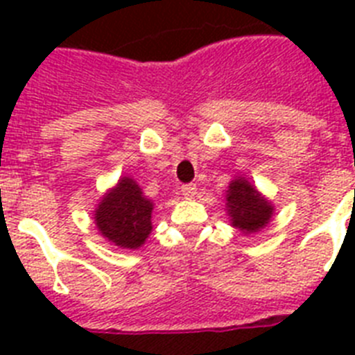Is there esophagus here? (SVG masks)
Masks as SVG:
<instances>
[{"label":"esophagus","mask_w":355,"mask_h":355,"mask_svg":"<svg viewBox=\"0 0 355 355\" xmlns=\"http://www.w3.org/2000/svg\"><path fill=\"white\" fill-rule=\"evenodd\" d=\"M181 193L184 196V199H193L197 196V187L193 183H188L181 187Z\"/></svg>","instance_id":"34e87169"}]
</instances>
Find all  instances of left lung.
Wrapping results in <instances>:
<instances>
[{
    "label": "left lung",
    "mask_w": 355,
    "mask_h": 355,
    "mask_svg": "<svg viewBox=\"0 0 355 355\" xmlns=\"http://www.w3.org/2000/svg\"><path fill=\"white\" fill-rule=\"evenodd\" d=\"M225 209L231 218V225L245 234L261 231L274 215V206L245 178H236L229 183L225 192Z\"/></svg>",
    "instance_id": "8db88e82"
}]
</instances>
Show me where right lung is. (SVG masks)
I'll return each instance as SVG.
<instances>
[{
  "label": "right lung",
  "instance_id": "add662e5",
  "mask_svg": "<svg viewBox=\"0 0 355 355\" xmlns=\"http://www.w3.org/2000/svg\"><path fill=\"white\" fill-rule=\"evenodd\" d=\"M153 202L131 178H121L94 211L99 233L122 249H139L149 236Z\"/></svg>",
  "mask_w": 355,
  "mask_h": 355
}]
</instances>
